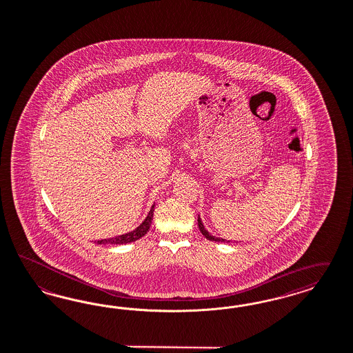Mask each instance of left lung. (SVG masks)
<instances>
[{
  "label": "left lung",
  "instance_id": "obj_1",
  "mask_svg": "<svg viewBox=\"0 0 353 353\" xmlns=\"http://www.w3.org/2000/svg\"><path fill=\"white\" fill-rule=\"evenodd\" d=\"M198 227H199V231L202 232V234L206 237L207 240H210V241H216V243H230V241H227V240H224V239L215 237V236H212L211 233H208V232L206 231V228H205V225H203V223H202L201 218H198Z\"/></svg>",
  "mask_w": 353,
  "mask_h": 353
}]
</instances>
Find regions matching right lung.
<instances>
[{"mask_svg":"<svg viewBox=\"0 0 353 353\" xmlns=\"http://www.w3.org/2000/svg\"><path fill=\"white\" fill-rule=\"evenodd\" d=\"M154 207L155 206L152 205L146 219L143 220V223L139 227H137L134 231L125 233V234H121V236H117V237H113V239H108V240L107 239L105 240H100V241H97V243H114V245H117V243H133V241L139 240L141 237H143L146 234L148 230H150V227H151L152 216H154Z\"/></svg>","mask_w":353,"mask_h":353,"instance_id":"right-lung-1","label":"right lung"}]
</instances>
